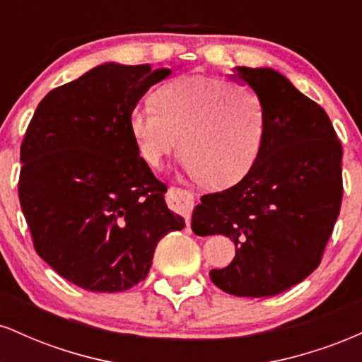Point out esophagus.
<instances>
[{"instance_id": "obj_1", "label": "esophagus", "mask_w": 362, "mask_h": 362, "mask_svg": "<svg viewBox=\"0 0 362 362\" xmlns=\"http://www.w3.org/2000/svg\"><path fill=\"white\" fill-rule=\"evenodd\" d=\"M168 201L172 209H175L177 213H180L185 218L187 226H190V214H192V209L195 206L194 195L189 192V190L177 189V187H172L168 190Z\"/></svg>"}]
</instances>
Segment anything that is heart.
I'll list each match as a JSON object with an SVG mask.
<instances>
[{
	"mask_svg": "<svg viewBox=\"0 0 362 362\" xmlns=\"http://www.w3.org/2000/svg\"><path fill=\"white\" fill-rule=\"evenodd\" d=\"M151 107L129 115L138 155L158 168L177 149L187 175L213 189L250 172L265 139V107L255 90L223 76H180L151 95Z\"/></svg>",
	"mask_w": 362,
	"mask_h": 362,
	"instance_id": "1",
	"label": "heart"
}]
</instances>
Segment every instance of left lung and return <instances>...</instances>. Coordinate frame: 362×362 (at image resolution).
I'll return each instance as SVG.
<instances>
[{
    "mask_svg": "<svg viewBox=\"0 0 362 362\" xmlns=\"http://www.w3.org/2000/svg\"><path fill=\"white\" fill-rule=\"evenodd\" d=\"M235 78L264 102V146L238 184L202 195L192 230L235 243L233 262L209 272L219 289L274 296L322 262L342 204V144L327 112L281 73L240 66Z\"/></svg>",
    "mask_w": 362,
    "mask_h": 362,
    "instance_id": "obj_1",
    "label": "left lung"
}]
</instances>
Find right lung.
Instances as JSON below:
<instances>
[{
    "label": "right lung",
    "instance_id": "add662e5",
    "mask_svg": "<svg viewBox=\"0 0 362 362\" xmlns=\"http://www.w3.org/2000/svg\"><path fill=\"white\" fill-rule=\"evenodd\" d=\"M170 73L149 64L97 66L49 91L25 132L18 197L35 252L83 289L136 286L158 242L185 226L129 132L141 97Z\"/></svg>",
    "mask_w": 362,
    "mask_h": 362
}]
</instances>
